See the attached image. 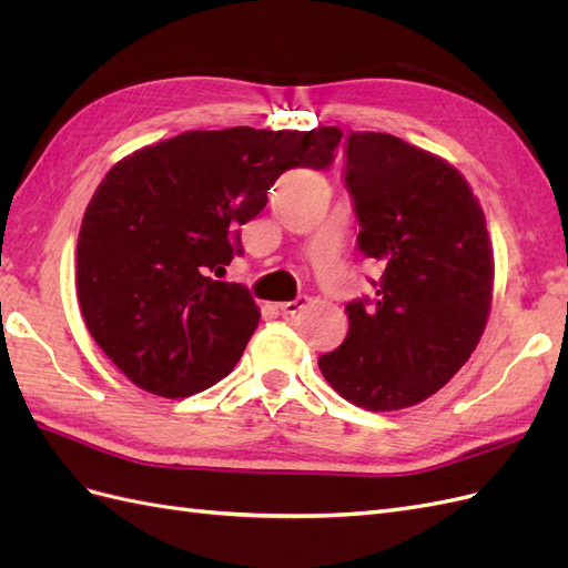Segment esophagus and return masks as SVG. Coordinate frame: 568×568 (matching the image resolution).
<instances>
[{
    "label": "esophagus",
    "instance_id": "34e87169",
    "mask_svg": "<svg viewBox=\"0 0 568 568\" xmlns=\"http://www.w3.org/2000/svg\"><path fill=\"white\" fill-rule=\"evenodd\" d=\"M307 303V298H296V301H284V303H277V307H280V313H284V315H296L301 307Z\"/></svg>",
    "mask_w": 568,
    "mask_h": 568
}]
</instances>
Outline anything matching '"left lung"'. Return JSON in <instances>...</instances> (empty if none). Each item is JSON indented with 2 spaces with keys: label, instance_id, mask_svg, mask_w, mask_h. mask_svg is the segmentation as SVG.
<instances>
[{
  "label": "left lung",
  "instance_id": "left-lung-1",
  "mask_svg": "<svg viewBox=\"0 0 568 568\" xmlns=\"http://www.w3.org/2000/svg\"><path fill=\"white\" fill-rule=\"evenodd\" d=\"M346 186L357 246L384 272L374 301L346 305L348 336L317 365L357 407H412L484 336L495 277L486 215L455 165L386 132L348 134Z\"/></svg>",
  "mask_w": 568,
  "mask_h": 568
}]
</instances>
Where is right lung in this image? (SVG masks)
<instances>
[{
	"mask_svg": "<svg viewBox=\"0 0 568 568\" xmlns=\"http://www.w3.org/2000/svg\"><path fill=\"white\" fill-rule=\"evenodd\" d=\"M341 134L194 130L109 170L80 225L75 288L92 338L134 386L186 398L234 369L261 311L211 272L242 253L231 234L265 209L277 178L329 165Z\"/></svg>",
	"mask_w": 568,
	"mask_h": 568,
	"instance_id": "right-lung-1",
	"label": "right lung"
}]
</instances>
